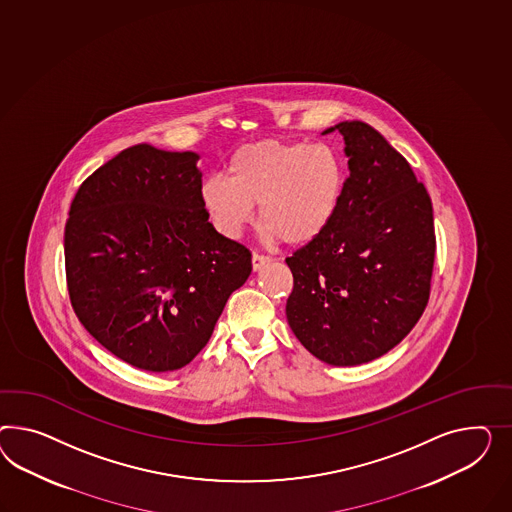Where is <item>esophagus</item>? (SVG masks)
Returning <instances> with one entry per match:
<instances>
[{
	"label": "esophagus",
	"mask_w": 512,
	"mask_h": 512,
	"mask_svg": "<svg viewBox=\"0 0 512 512\" xmlns=\"http://www.w3.org/2000/svg\"><path fill=\"white\" fill-rule=\"evenodd\" d=\"M272 261V257H268V255H263V253H253V257H251V264H253V270H261L264 264H268Z\"/></svg>",
	"instance_id": "34e87169"
}]
</instances>
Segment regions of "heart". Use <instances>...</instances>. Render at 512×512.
I'll return each mask as SVG.
<instances>
[{"instance_id": "obj_1", "label": "heart", "mask_w": 512, "mask_h": 512, "mask_svg": "<svg viewBox=\"0 0 512 512\" xmlns=\"http://www.w3.org/2000/svg\"><path fill=\"white\" fill-rule=\"evenodd\" d=\"M225 173L205 179L201 199L227 236L240 235L259 205L268 236L305 246L328 231L345 197V160L328 143L259 139L238 147Z\"/></svg>"}]
</instances>
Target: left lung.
Segmentation results:
<instances>
[{
  "mask_svg": "<svg viewBox=\"0 0 512 512\" xmlns=\"http://www.w3.org/2000/svg\"><path fill=\"white\" fill-rule=\"evenodd\" d=\"M345 139L350 177L332 225L285 261L287 320L320 361L350 367L384 356L429 304L436 253L432 201L401 152L373 126L324 130Z\"/></svg>",
  "mask_w": 512,
  "mask_h": 512,
  "instance_id": "left-lung-1",
  "label": "left lung"
}]
</instances>
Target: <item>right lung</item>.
<instances>
[{"label":"right lung","instance_id":"obj_1","mask_svg":"<svg viewBox=\"0 0 512 512\" xmlns=\"http://www.w3.org/2000/svg\"><path fill=\"white\" fill-rule=\"evenodd\" d=\"M197 160L139 143L83 180L70 203V305L100 345L143 371L194 360L251 274V251L208 221Z\"/></svg>","mask_w":512,"mask_h":512}]
</instances>
